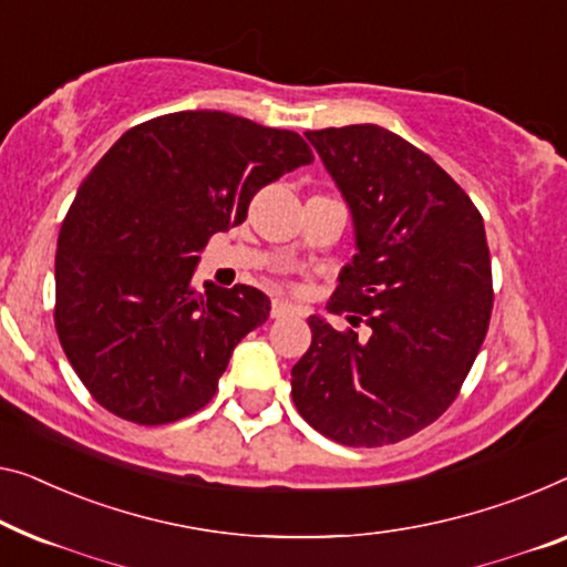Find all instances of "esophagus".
Masks as SVG:
<instances>
[{
	"mask_svg": "<svg viewBox=\"0 0 567 567\" xmlns=\"http://www.w3.org/2000/svg\"><path fill=\"white\" fill-rule=\"evenodd\" d=\"M295 310L292 306H287V302H282V300H272V310H269V316H272L275 320H282V318H287V316H295Z\"/></svg>",
	"mask_w": 567,
	"mask_h": 567,
	"instance_id": "obj_1",
	"label": "esophagus"
}]
</instances>
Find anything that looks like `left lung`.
<instances>
[{"instance_id":"obj_1","label":"left lung","mask_w":567,"mask_h":567,"mask_svg":"<svg viewBox=\"0 0 567 567\" xmlns=\"http://www.w3.org/2000/svg\"><path fill=\"white\" fill-rule=\"evenodd\" d=\"M353 214L359 255L343 269L336 331L308 318L292 402L320 435L351 447L400 443L451 408L494 306L484 218L433 157L377 124L306 132Z\"/></svg>"}]
</instances>
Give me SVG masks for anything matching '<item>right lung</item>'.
I'll list each match as a JSON object with an SVG mask.
<instances>
[{
	"instance_id": "add662e5",
	"label": "right lung",
	"mask_w": 567,
	"mask_h": 567,
	"mask_svg": "<svg viewBox=\"0 0 567 567\" xmlns=\"http://www.w3.org/2000/svg\"><path fill=\"white\" fill-rule=\"evenodd\" d=\"M312 163L308 142L226 112L124 132L81 183L55 251V331L101 408L167 425L214 400L234 346L269 316L257 287L193 285L218 231L265 185Z\"/></svg>"
}]
</instances>
